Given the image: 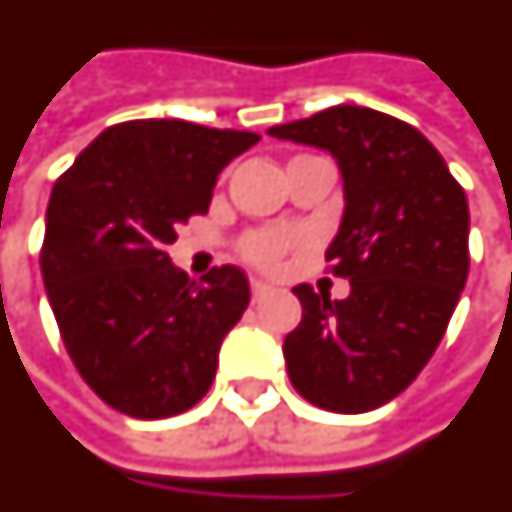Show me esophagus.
Segmentation results:
<instances>
[{
    "instance_id": "esophagus-1",
    "label": "esophagus",
    "mask_w": 512,
    "mask_h": 512,
    "mask_svg": "<svg viewBox=\"0 0 512 512\" xmlns=\"http://www.w3.org/2000/svg\"><path fill=\"white\" fill-rule=\"evenodd\" d=\"M251 292H253V302H261L267 300L272 294V286L264 281H251Z\"/></svg>"
}]
</instances>
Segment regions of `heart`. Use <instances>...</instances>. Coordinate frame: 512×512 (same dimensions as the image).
Returning a JSON list of instances; mask_svg holds the SVG:
<instances>
[{
	"label": "heart",
	"mask_w": 512,
	"mask_h": 512,
	"mask_svg": "<svg viewBox=\"0 0 512 512\" xmlns=\"http://www.w3.org/2000/svg\"><path fill=\"white\" fill-rule=\"evenodd\" d=\"M292 248V234L278 229H261L251 231L245 240L240 242V253L251 261L259 270H278V264Z\"/></svg>",
	"instance_id": "obj_1"
}]
</instances>
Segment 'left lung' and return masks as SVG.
Segmentation results:
<instances>
[{
	"label": "left lung",
	"instance_id": "obj_1",
	"mask_svg": "<svg viewBox=\"0 0 512 512\" xmlns=\"http://www.w3.org/2000/svg\"><path fill=\"white\" fill-rule=\"evenodd\" d=\"M327 149L343 177L330 270L346 300L292 292L302 322L283 341L294 390L319 409H379L417 379L442 341L469 275V204L428 138L365 106H333L267 130Z\"/></svg>",
	"mask_w": 512,
	"mask_h": 512
}]
</instances>
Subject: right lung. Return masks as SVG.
Listing matches in <instances>:
<instances>
[{
  "label": "right lung",
  "mask_w": 512,
  "mask_h": 512,
  "mask_svg": "<svg viewBox=\"0 0 512 512\" xmlns=\"http://www.w3.org/2000/svg\"><path fill=\"white\" fill-rule=\"evenodd\" d=\"M256 141L248 130L133 119L103 130L51 190L40 251L48 302L78 374L111 409L163 420L210 390L251 286L234 264L190 281L166 248Z\"/></svg>",
  "instance_id": "1"
}]
</instances>
